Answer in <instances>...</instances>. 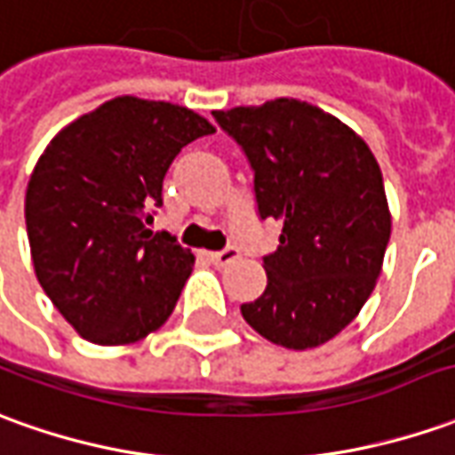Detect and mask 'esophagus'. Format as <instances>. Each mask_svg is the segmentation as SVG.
<instances>
[{
  "label": "esophagus",
  "instance_id": "34e87169",
  "mask_svg": "<svg viewBox=\"0 0 455 455\" xmlns=\"http://www.w3.org/2000/svg\"><path fill=\"white\" fill-rule=\"evenodd\" d=\"M209 256H212V261H214L216 267H227V264H231V261H236V259H239V251H236L234 246H227V249L209 253Z\"/></svg>",
  "mask_w": 455,
  "mask_h": 455
}]
</instances>
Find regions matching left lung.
<instances>
[{"label": "left lung", "mask_w": 455, "mask_h": 455, "mask_svg": "<svg viewBox=\"0 0 455 455\" xmlns=\"http://www.w3.org/2000/svg\"><path fill=\"white\" fill-rule=\"evenodd\" d=\"M253 169L261 219L281 224L264 256L267 291L241 314L271 344L306 351L358 316L391 236L383 176L369 144L301 99L214 111Z\"/></svg>", "instance_id": "left-lung-1"}]
</instances>
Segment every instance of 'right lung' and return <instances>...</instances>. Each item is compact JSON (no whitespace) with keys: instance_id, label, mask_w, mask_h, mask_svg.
I'll return each mask as SVG.
<instances>
[{"instance_id":"obj_1","label":"right lung","mask_w":455,"mask_h":455,"mask_svg":"<svg viewBox=\"0 0 455 455\" xmlns=\"http://www.w3.org/2000/svg\"><path fill=\"white\" fill-rule=\"evenodd\" d=\"M214 132L187 107L116 97L39 156L24 199L34 274L82 339L134 344L172 316L194 253L147 228L149 212L176 154Z\"/></svg>"}]
</instances>
